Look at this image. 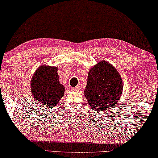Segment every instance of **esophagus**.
Here are the masks:
<instances>
[{
	"label": "esophagus",
	"instance_id": "1",
	"mask_svg": "<svg viewBox=\"0 0 158 158\" xmlns=\"http://www.w3.org/2000/svg\"><path fill=\"white\" fill-rule=\"evenodd\" d=\"M71 90L73 91H78L79 90V86H76L74 88H71Z\"/></svg>",
	"mask_w": 158,
	"mask_h": 158
}]
</instances>
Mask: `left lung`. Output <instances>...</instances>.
<instances>
[{
  "label": "left lung",
  "instance_id": "8db88e82",
  "mask_svg": "<svg viewBox=\"0 0 158 158\" xmlns=\"http://www.w3.org/2000/svg\"><path fill=\"white\" fill-rule=\"evenodd\" d=\"M122 91V77L109 62L99 61L90 69L84 96L91 109L98 112L110 109L119 101Z\"/></svg>",
  "mask_w": 158,
  "mask_h": 158
}]
</instances>
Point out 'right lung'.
I'll return each instance as SVG.
<instances>
[{
	"label": "right lung",
	"mask_w": 158,
	"mask_h": 158,
	"mask_svg": "<svg viewBox=\"0 0 158 158\" xmlns=\"http://www.w3.org/2000/svg\"><path fill=\"white\" fill-rule=\"evenodd\" d=\"M57 67L46 64L39 67L31 79L32 96L48 108L55 107L64 96V86L59 81Z\"/></svg>",
	"instance_id": "add662e5"
}]
</instances>
